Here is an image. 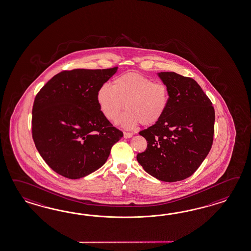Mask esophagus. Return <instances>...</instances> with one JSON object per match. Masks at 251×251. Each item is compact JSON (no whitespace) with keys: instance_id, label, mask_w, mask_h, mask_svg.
I'll return each instance as SVG.
<instances>
[{"instance_id":"esophagus-1","label":"esophagus","mask_w":251,"mask_h":251,"mask_svg":"<svg viewBox=\"0 0 251 251\" xmlns=\"http://www.w3.org/2000/svg\"><path fill=\"white\" fill-rule=\"evenodd\" d=\"M123 137H124L125 139L131 138V137H132V133H131V132H124V133H123Z\"/></svg>"}]
</instances>
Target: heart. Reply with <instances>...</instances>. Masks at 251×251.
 I'll use <instances>...</instances> for the list:
<instances>
[{"label":"heart","mask_w":251,"mask_h":251,"mask_svg":"<svg viewBox=\"0 0 251 251\" xmlns=\"http://www.w3.org/2000/svg\"><path fill=\"white\" fill-rule=\"evenodd\" d=\"M169 91L165 84L138 73H127L117 77L112 87L103 84L97 92L100 110L106 119L117 123L125 108L121 123L134 128L139 123L151 126L162 119L169 105Z\"/></svg>","instance_id":"heart-1"}]
</instances>
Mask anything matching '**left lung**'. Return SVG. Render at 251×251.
Wrapping results in <instances>:
<instances>
[{
    "mask_svg": "<svg viewBox=\"0 0 251 251\" xmlns=\"http://www.w3.org/2000/svg\"><path fill=\"white\" fill-rule=\"evenodd\" d=\"M159 76L168 88L169 105L159 123L139 132L148 145L137 160L152 177L175 182L190 177L209 152L215 110L192 78L169 72Z\"/></svg>",
    "mask_w": 251,
    "mask_h": 251,
    "instance_id": "obj_1",
    "label": "left lung"
}]
</instances>
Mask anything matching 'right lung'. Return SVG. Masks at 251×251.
<instances>
[{"mask_svg": "<svg viewBox=\"0 0 251 251\" xmlns=\"http://www.w3.org/2000/svg\"><path fill=\"white\" fill-rule=\"evenodd\" d=\"M118 67L74 69L56 74L37 93L31 134L40 155L56 173L77 179L103 165L123 131L100 110L97 92Z\"/></svg>", "mask_w": 251, "mask_h": 251, "instance_id": "add662e5", "label": "right lung"}]
</instances>
